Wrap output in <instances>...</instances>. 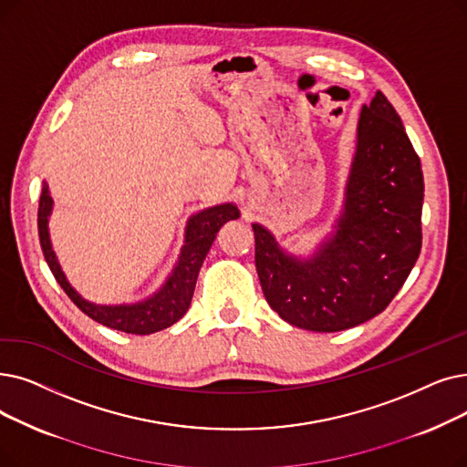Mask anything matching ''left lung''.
Returning a JSON list of instances; mask_svg holds the SVG:
<instances>
[{"instance_id":"obj_1","label":"left lung","mask_w":467,"mask_h":467,"mask_svg":"<svg viewBox=\"0 0 467 467\" xmlns=\"http://www.w3.org/2000/svg\"><path fill=\"white\" fill-rule=\"evenodd\" d=\"M420 158L381 91L358 114L357 143L332 231L311 255L284 250L254 223L255 269L273 311L292 327L339 332L379 315L421 250Z\"/></svg>"}]
</instances>
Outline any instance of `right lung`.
<instances>
[{
  "instance_id": "1",
  "label": "right lung",
  "mask_w": 467,
  "mask_h": 467,
  "mask_svg": "<svg viewBox=\"0 0 467 467\" xmlns=\"http://www.w3.org/2000/svg\"><path fill=\"white\" fill-rule=\"evenodd\" d=\"M53 213V198L49 192V185L44 181L42 196H39L37 208V234L39 244H42L44 257L47 265L60 284V288L76 303L78 309H82L88 317L97 320L103 327L126 332L147 336L164 330L175 324L181 317L189 311L191 299L194 294L196 278L200 273L202 263H204L219 229L229 221L240 217V212L234 204H219L213 208H206L189 217L185 227V244L181 248L179 259L171 275L161 284V288L154 292L150 297L137 303H119V306H99V303L88 301L79 296L76 288L68 282L67 275L60 269V263L51 244L49 236V217Z\"/></svg>"
}]
</instances>
